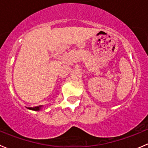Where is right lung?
Wrapping results in <instances>:
<instances>
[{"mask_svg": "<svg viewBox=\"0 0 148 148\" xmlns=\"http://www.w3.org/2000/svg\"><path fill=\"white\" fill-rule=\"evenodd\" d=\"M41 106H39V107H29L28 109H30V110H35V111H38V110H40V109H41Z\"/></svg>", "mask_w": 148, "mask_h": 148, "instance_id": "obj_1", "label": "right lung"}]
</instances>
